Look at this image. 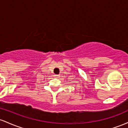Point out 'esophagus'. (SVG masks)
<instances>
[{
	"instance_id": "1",
	"label": "esophagus",
	"mask_w": 128,
	"mask_h": 128,
	"mask_svg": "<svg viewBox=\"0 0 128 128\" xmlns=\"http://www.w3.org/2000/svg\"><path fill=\"white\" fill-rule=\"evenodd\" d=\"M54 77H55V78H58V77H59V75H58V74H54Z\"/></svg>"
}]
</instances>
